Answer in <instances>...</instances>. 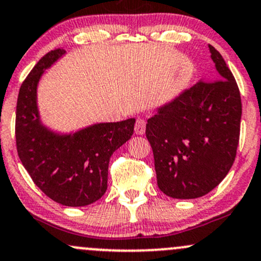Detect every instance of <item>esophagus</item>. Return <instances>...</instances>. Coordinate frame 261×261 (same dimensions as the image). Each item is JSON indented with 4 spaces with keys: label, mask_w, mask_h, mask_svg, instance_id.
Instances as JSON below:
<instances>
[{
    "label": "esophagus",
    "mask_w": 261,
    "mask_h": 261,
    "mask_svg": "<svg viewBox=\"0 0 261 261\" xmlns=\"http://www.w3.org/2000/svg\"><path fill=\"white\" fill-rule=\"evenodd\" d=\"M146 130V121L141 117L136 120V124H135V133L137 135H144Z\"/></svg>",
    "instance_id": "1"
}]
</instances>
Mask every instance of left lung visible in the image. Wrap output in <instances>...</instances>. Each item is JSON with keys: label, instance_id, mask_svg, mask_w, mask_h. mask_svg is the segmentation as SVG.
Listing matches in <instances>:
<instances>
[{"label": "left lung", "instance_id": "obj_1", "mask_svg": "<svg viewBox=\"0 0 261 261\" xmlns=\"http://www.w3.org/2000/svg\"><path fill=\"white\" fill-rule=\"evenodd\" d=\"M217 76L186 89L147 120L157 186L168 197L193 199L216 188L233 166L242 99L223 57L210 44Z\"/></svg>", "mask_w": 261, "mask_h": 261}]
</instances>
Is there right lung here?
Instances as JSON below:
<instances>
[{
  "instance_id": "right-lung-1",
  "label": "right lung",
  "mask_w": 261,
  "mask_h": 261,
  "mask_svg": "<svg viewBox=\"0 0 261 261\" xmlns=\"http://www.w3.org/2000/svg\"><path fill=\"white\" fill-rule=\"evenodd\" d=\"M65 53L54 49L22 83L16 109V145L22 165L45 196L68 207L101 198L108 188L111 154L131 139L135 119L101 122L73 134H57L42 124L37 87L45 69Z\"/></svg>"
}]
</instances>
